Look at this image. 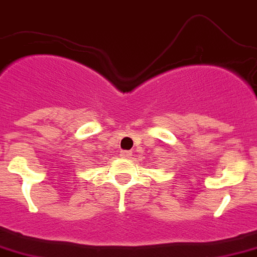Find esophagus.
I'll return each instance as SVG.
<instances>
[{"label":"esophagus","instance_id":"1","mask_svg":"<svg viewBox=\"0 0 257 257\" xmlns=\"http://www.w3.org/2000/svg\"><path fill=\"white\" fill-rule=\"evenodd\" d=\"M131 155H133V152H131V151H120V156H122V157H124V159H130Z\"/></svg>","mask_w":257,"mask_h":257}]
</instances>
